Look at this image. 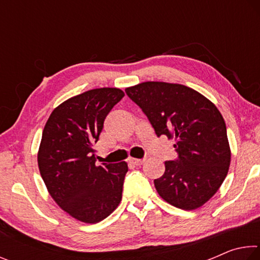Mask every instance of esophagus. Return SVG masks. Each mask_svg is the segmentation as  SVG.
Here are the masks:
<instances>
[{"mask_svg": "<svg viewBox=\"0 0 260 260\" xmlns=\"http://www.w3.org/2000/svg\"><path fill=\"white\" fill-rule=\"evenodd\" d=\"M144 160H146V159H144V158H143V159H136V158H131L129 164L135 165V166H140V165L143 164Z\"/></svg>", "mask_w": 260, "mask_h": 260, "instance_id": "1", "label": "esophagus"}]
</instances>
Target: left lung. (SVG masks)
<instances>
[{"label": "left lung", "instance_id": "left-lung-1", "mask_svg": "<svg viewBox=\"0 0 260 260\" xmlns=\"http://www.w3.org/2000/svg\"><path fill=\"white\" fill-rule=\"evenodd\" d=\"M150 121L156 135L174 138L178 158L165 161L153 183L167 203L195 210L212 197L225 180L231 149L225 120L199 91L178 83L142 82L126 88Z\"/></svg>", "mask_w": 260, "mask_h": 260}]
</instances>
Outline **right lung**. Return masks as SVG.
<instances>
[{
    "mask_svg": "<svg viewBox=\"0 0 260 260\" xmlns=\"http://www.w3.org/2000/svg\"><path fill=\"white\" fill-rule=\"evenodd\" d=\"M118 88L74 96L51 112L42 132L38 164L52 199L65 212L87 223L102 221L121 201L128 166H96L98 142L109 112L124 98Z\"/></svg>",
    "mask_w": 260,
    "mask_h": 260,
    "instance_id": "right-lung-1",
    "label": "right lung"
}]
</instances>
